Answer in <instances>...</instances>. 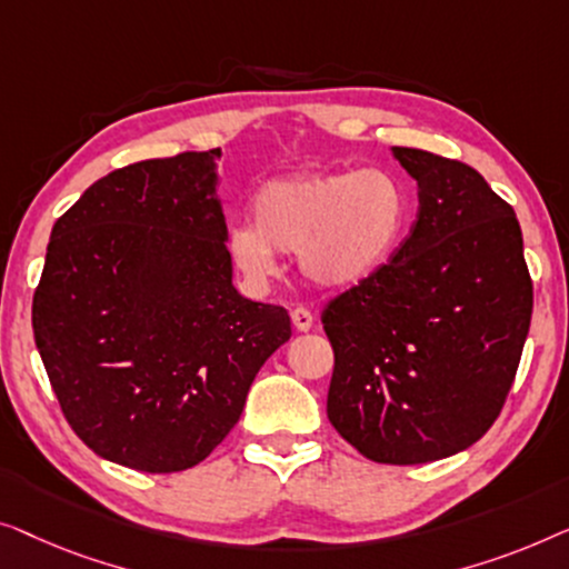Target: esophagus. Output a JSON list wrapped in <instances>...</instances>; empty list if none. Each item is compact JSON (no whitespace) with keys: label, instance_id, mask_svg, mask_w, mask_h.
<instances>
[{"label":"esophagus","instance_id":"obj_1","mask_svg":"<svg viewBox=\"0 0 569 569\" xmlns=\"http://www.w3.org/2000/svg\"><path fill=\"white\" fill-rule=\"evenodd\" d=\"M291 322L296 327V332H309L311 325H315V317H311L309 309L299 307V309L291 311Z\"/></svg>","mask_w":569,"mask_h":569}]
</instances>
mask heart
<instances>
[{"mask_svg": "<svg viewBox=\"0 0 569 569\" xmlns=\"http://www.w3.org/2000/svg\"><path fill=\"white\" fill-rule=\"evenodd\" d=\"M254 223L229 229L227 250L247 281L278 270V252L296 254L309 283L346 291L395 260L412 221L410 190L391 170L299 172L270 180L252 198Z\"/></svg>", "mask_w": 569, "mask_h": 569, "instance_id": "obj_1", "label": "heart"}]
</instances>
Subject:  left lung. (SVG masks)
Segmentation results:
<instances>
[{"label":"left lung","instance_id":"8db88e82","mask_svg":"<svg viewBox=\"0 0 569 569\" xmlns=\"http://www.w3.org/2000/svg\"><path fill=\"white\" fill-rule=\"evenodd\" d=\"M418 182L395 260L327 303V418L366 459L426 463L477 443L506 402L533 288L516 211L469 164L391 147Z\"/></svg>","mask_w":569,"mask_h":569}]
</instances>
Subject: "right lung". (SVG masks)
<instances>
[{
	"label": "right lung",
	"instance_id": "1",
	"mask_svg": "<svg viewBox=\"0 0 569 569\" xmlns=\"http://www.w3.org/2000/svg\"><path fill=\"white\" fill-rule=\"evenodd\" d=\"M221 149L100 178L53 223L33 335L74 433L149 475L201 463L291 338L283 307L231 286Z\"/></svg>",
	"mask_w": 569,
	"mask_h": 569
}]
</instances>
